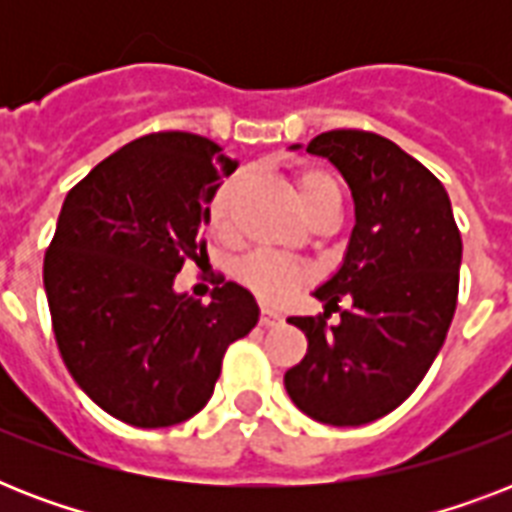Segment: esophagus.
<instances>
[{"instance_id": "obj_1", "label": "esophagus", "mask_w": 512, "mask_h": 512, "mask_svg": "<svg viewBox=\"0 0 512 512\" xmlns=\"http://www.w3.org/2000/svg\"><path fill=\"white\" fill-rule=\"evenodd\" d=\"M281 321H284V316L271 311V308H263V311H260V324H263V327H276V324H281Z\"/></svg>"}]
</instances>
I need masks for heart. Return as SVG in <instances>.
I'll use <instances>...</instances> for the list:
<instances>
[{
  "label": "heart",
  "mask_w": 512,
  "mask_h": 512,
  "mask_svg": "<svg viewBox=\"0 0 512 512\" xmlns=\"http://www.w3.org/2000/svg\"><path fill=\"white\" fill-rule=\"evenodd\" d=\"M295 180L297 193H300V201H303V209L308 217L327 207H340V185L335 183V177L327 175L324 170H300ZM244 185H247V175L236 172V175L217 185L215 193L209 196L207 217L215 231H231L236 201H239ZM308 276H311V271L303 263H295V260H287V257L279 255H268V252H255V255L244 257L239 268H236V279L252 295L260 297L263 303H284L303 287Z\"/></svg>",
  "instance_id": "heart-1"
}]
</instances>
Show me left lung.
<instances>
[{
  "instance_id": "obj_1",
  "label": "left lung",
  "mask_w": 512,
  "mask_h": 512,
  "mask_svg": "<svg viewBox=\"0 0 512 512\" xmlns=\"http://www.w3.org/2000/svg\"><path fill=\"white\" fill-rule=\"evenodd\" d=\"M305 151L345 177L356 225L337 273L313 292L324 316L289 319L308 353L284 388L316 422L353 428L404 404L438 356L457 308L462 239L441 180L393 140L332 130ZM329 310L341 312L337 325L326 324Z\"/></svg>"
}]
</instances>
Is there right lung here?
I'll list each match as a JSON object with an SVG mask.
<instances>
[{"label": "right lung", "instance_id": "obj_1", "mask_svg": "<svg viewBox=\"0 0 512 512\" xmlns=\"http://www.w3.org/2000/svg\"><path fill=\"white\" fill-rule=\"evenodd\" d=\"M236 162L191 132H154L68 191L44 255L52 332L79 388L116 420L170 428L207 406L228 345L260 319L220 279L207 305L175 276L207 244V204Z\"/></svg>", "mask_w": 512, "mask_h": 512}]
</instances>
